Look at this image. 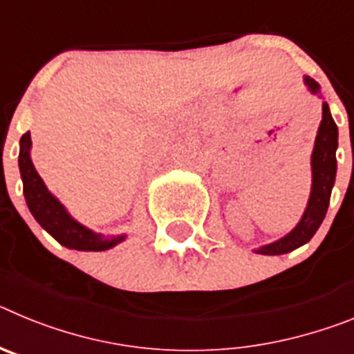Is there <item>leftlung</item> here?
I'll use <instances>...</instances> for the list:
<instances>
[{"mask_svg":"<svg viewBox=\"0 0 354 354\" xmlns=\"http://www.w3.org/2000/svg\"><path fill=\"white\" fill-rule=\"evenodd\" d=\"M305 84L312 93H319L317 81L305 76ZM337 145H339V129L331 118L328 102H323V120L319 124L315 145L312 150V192L305 212H303L299 223L287 236L274 241L271 245L261 246L255 252L262 253V255H282V253L299 248L314 237L326 216L331 187L335 184Z\"/></svg>","mask_w":354,"mask_h":354,"instance_id":"left-lung-1","label":"left lung"}]
</instances>
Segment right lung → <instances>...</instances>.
I'll list each match as a JSON object with an SVG mask.
<instances>
[{
    "label": "right lung",
    "mask_w": 354,
    "mask_h": 354,
    "mask_svg": "<svg viewBox=\"0 0 354 354\" xmlns=\"http://www.w3.org/2000/svg\"><path fill=\"white\" fill-rule=\"evenodd\" d=\"M30 149L31 136L30 133H24L21 138V150H19V170L23 179V193L28 209L44 230H48L60 245L80 250V252H104L126 239V236L106 237L77 223L68 214L67 209L60 204V200L49 192L44 180L40 179V175L37 174L31 162Z\"/></svg>",
    "instance_id": "1"
}]
</instances>
